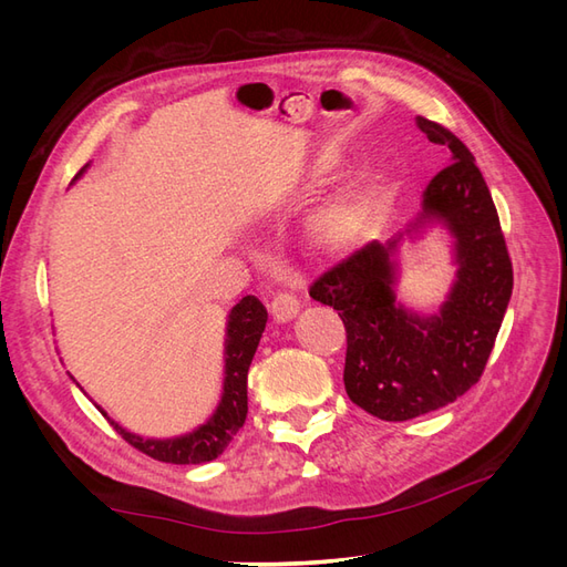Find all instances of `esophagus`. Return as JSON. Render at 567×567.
I'll return each mask as SVG.
<instances>
[{"mask_svg": "<svg viewBox=\"0 0 567 567\" xmlns=\"http://www.w3.org/2000/svg\"><path fill=\"white\" fill-rule=\"evenodd\" d=\"M269 312L277 323H288L290 319H296L300 312V300L293 293H279L271 300Z\"/></svg>", "mask_w": 567, "mask_h": 567, "instance_id": "obj_1", "label": "esophagus"}]
</instances>
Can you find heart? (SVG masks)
Returning a JSON list of instances; mask_svg holds the SVG:
<instances>
[{"instance_id":"obj_1","label":"heart","mask_w":567,"mask_h":567,"mask_svg":"<svg viewBox=\"0 0 567 567\" xmlns=\"http://www.w3.org/2000/svg\"><path fill=\"white\" fill-rule=\"evenodd\" d=\"M321 169H331V163H323ZM381 186L371 177H362L342 188L336 196L312 213L307 234L317 250L326 255L350 252L362 246L379 217Z\"/></svg>"}]
</instances>
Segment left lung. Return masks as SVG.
Wrapping results in <instances>:
<instances>
[{"instance_id": "left-lung-1", "label": "left lung", "mask_w": 567, "mask_h": 567, "mask_svg": "<svg viewBox=\"0 0 567 567\" xmlns=\"http://www.w3.org/2000/svg\"><path fill=\"white\" fill-rule=\"evenodd\" d=\"M447 163L425 186L421 210L385 244L371 241L310 288L348 331V398L381 421H409L452 404L483 373L502 329L513 269L489 188L473 153L437 123L416 117ZM433 226L453 236L455 281L437 311L396 298L399 255Z\"/></svg>"}]
</instances>
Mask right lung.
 <instances>
[{
	"label": "right lung",
	"mask_w": 567,
	"mask_h": 567,
	"mask_svg": "<svg viewBox=\"0 0 567 567\" xmlns=\"http://www.w3.org/2000/svg\"><path fill=\"white\" fill-rule=\"evenodd\" d=\"M87 167L90 163L80 169L75 179H80L84 173H87ZM265 326H267V310L255 296H246L231 307L227 315V331H225V379H221L219 402L213 414L208 416V421H203L198 427H194V431L175 435V437H142L136 433H130L127 427L113 421L96 402L94 406L109 419V423L115 427L117 435H123V440H127L132 447L148 454L151 458H158L165 463H179V466L208 463L229 447L234 435L241 431V425L246 423L248 369L257 346H260Z\"/></svg>",
	"instance_id": "obj_1"
}]
</instances>
